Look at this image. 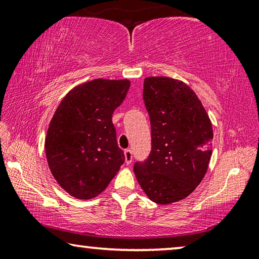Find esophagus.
I'll return each instance as SVG.
<instances>
[{"label": "esophagus", "instance_id": "esophagus-1", "mask_svg": "<svg viewBox=\"0 0 259 259\" xmlns=\"http://www.w3.org/2000/svg\"><path fill=\"white\" fill-rule=\"evenodd\" d=\"M124 159H125V163L130 164L133 162V152L130 150H125L124 151Z\"/></svg>", "mask_w": 259, "mask_h": 259}]
</instances>
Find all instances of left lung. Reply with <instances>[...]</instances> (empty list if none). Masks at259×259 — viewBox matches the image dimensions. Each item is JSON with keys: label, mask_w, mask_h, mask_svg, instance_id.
<instances>
[{"label": "left lung", "mask_w": 259, "mask_h": 259, "mask_svg": "<svg viewBox=\"0 0 259 259\" xmlns=\"http://www.w3.org/2000/svg\"><path fill=\"white\" fill-rule=\"evenodd\" d=\"M143 98L151 120L152 150L134 171L153 202L185 199L208 170L212 125L198 96L185 83L164 76L144 80Z\"/></svg>", "instance_id": "8db88e82"}]
</instances>
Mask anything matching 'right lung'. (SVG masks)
<instances>
[{"mask_svg": "<svg viewBox=\"0 0 259 259\" xmlns=\"http://www.w3.org/2000/svg\"><path fill=\"white\" fill-rule=\"evenodd\" d=\"M129 88L128 80L96 78L72 89L56 109L46 155L52 176L74 198L100 194L123 164L112 115Z\"/></svg>", "mask_w": 259, "mask_h": 259, "instance_id": "1", "label": "right lung"}]
</instances>
